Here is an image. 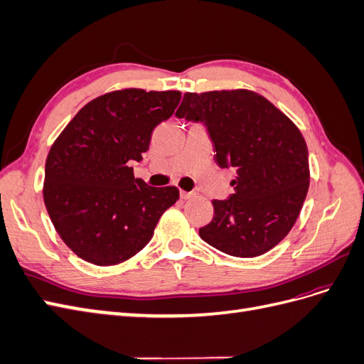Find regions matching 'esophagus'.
Listing matches in <instances>:
<instances>
[{"mask_svg":"<svg viewBox=\"0 0 364 364\" xmlns=\"http://www.w3.org/2000/svg\"><path fill=\"white\" fill-rule=\"evenodd\" d=\"M193 196H194L193 191H181V199H183V200L190 199V197H193Z\"/></svg>","mask_w":364,"mask_h":364,"instance_id":"1","label":"esophagus"}]
</instances>
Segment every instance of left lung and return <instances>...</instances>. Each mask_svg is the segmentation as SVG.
<instances>
[{
    "mask_svg": "<svg viewBox=\"0 0 364 364\" xmlns=\"http://www.w3.org/2000/svg\"><path fill=\"white\" fill-rule=\"evenodd\" d=\"M176 117L202 123L214 161L234 168L235 193L213 200L211 223L199 229L209 246L253 258L277 246L296 223L310 185L308 150L293 121L247 90L186 92Z\"/></svg>",
    "mask_w": 364,
    "mask_h": 364,
    "instance_id": "obj_1",
    "label": "left lung"
}]
</instances>
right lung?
Listing matches in <instances>:
<instances>
[{"label":"right lung","instance_id":"obj_1","mask_svg":"<svg viewBox=\"0 0 364 364\" xmlns=\"http://www.w3.org/2000/svg\"><path fill=\"white\" fill-rule=\"evenodd\" d=\"M179 91H114L85 105L54 141L46 162L43 202L58 234L77 257L114 266L147 246L176 186L135 179L132 161L149 150Z\"/></svg>","mask_w":364,"mask_h":364}]
</instances>
